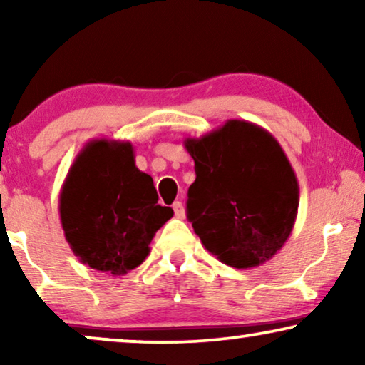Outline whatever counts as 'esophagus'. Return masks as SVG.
<instances>
[{
	"instance_id": "esophagus-1",
	"label": "esophagus",
	"mask_w": 365,
	"mask_h": 365,
	"mask_svg": "<svg viewBox=\"0 0 365 365\" xmlns=\"http://www.w3.org/2000/svg\"><path fill=\"white\" fill-rule=\"evenodd\" d=\"M173 209H174V216H176L178 219H184L186 217V211H184V206L181 201H176L173 204Z\"/></svg>"
}]
</instances>
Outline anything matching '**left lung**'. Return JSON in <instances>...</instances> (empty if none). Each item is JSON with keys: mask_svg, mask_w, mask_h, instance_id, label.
I'll return each instance as SVG.
<instances>
[{"mask_svg": "<svg viewBox=\"0 0 365 365\" xmlns=\"http://www.w3.org/2000/svg\"><path fill=\"white\" fill-rule=\"evenodd\" d=\"M196 181L187 219L202 246L236 269L264 264L291 236L299 184L281 144L266 129L227 119L201 138H186Z\"/></svg>", "mask_w": 365, "mask_h": 365, "instance_id": "obj_1", "label": "left lung"}]
</instances>
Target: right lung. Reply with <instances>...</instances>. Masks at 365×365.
Segmentation results:
<instances>
[{
    "label": "right lung",
    "instance_id": "1",
    "mask_svg": "<svg viewBox=\"0 0 365 365\" xmlns=\"http://www.w3.org/2000/svg\"><path fill=\"white\" fill-rule=\"evenodd\" d=\"M173 214L158 204L153 178L136 168L129 141L84 144L59 192V219L74 256L113 276L143 264L154 234Z\"/></svg>",
    "mask_w": 365,
    "mask_h": 365
}]
</instances>
